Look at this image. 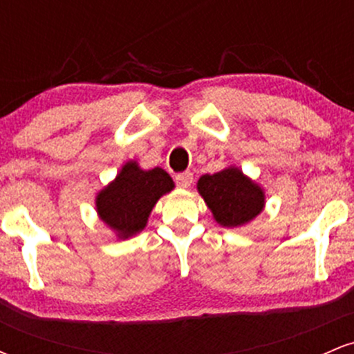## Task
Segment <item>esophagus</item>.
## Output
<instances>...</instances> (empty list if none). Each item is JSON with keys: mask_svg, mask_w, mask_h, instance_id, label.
Returning <instances> with one entry per match:
<instances>
[{"mask_svg": "<svg viewBox=\"0 0 354 354\" xmlns=\"http://www.w3.org/2000/svg\"><path fill=\"white\" fill-rule=\"evenodd\" d=\"M174 181H176V185L180 186V188H189L191 183H193V173L189 171L178 173L176 178H174Z\"/></svg>", "mask_w": 354, "mask_h": 354, "instance_id": "1", "label": "esophagus"}]
</instances>
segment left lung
<instances>
[{
  "instance_id": "1",
  "label": "left lung",
  "mask_w": 354,
  "mask_h": 354,
  "mask_svg": "<svg viewBox=\"0 0 354 354\" xmlns=\"http://www.w3.org/2000/svg\"><path fill=\"white\" fill-rule=\"evenodd\" d=\"M198 191L221 226L234 228L261 213L265 194L258 185L239 171L228 168L214 174H203Z\"/></svg>"
}]
</instances>
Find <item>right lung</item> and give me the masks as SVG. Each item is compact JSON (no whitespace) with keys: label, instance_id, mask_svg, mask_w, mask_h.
Returning a JSON list of instances; mask_svg holds the SVG:
<instances>
[{"label":"right lung","instance_id":"add662e5","mask_svg":"<svg viewBox=\"0 0 354 354\" xmlns=\"http://www.w3.org/2000/svg\"><path fill=\"white\" fill-rule=\"evenodd\" d=\"M173 188L174 183L165 169L143 171L135 161H129L98 194L96 208L100 218L124 239L145 228L153 206Z\"/></svg>","mask_w":354,"mask_h":354}]
</instances>
